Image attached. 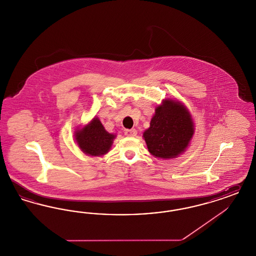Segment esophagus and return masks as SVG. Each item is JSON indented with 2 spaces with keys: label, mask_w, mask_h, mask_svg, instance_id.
<instances>
[{
  "label": "esophagus",
  "mask_w": 256,
  "mask_h": 256,
  "mask_svg": "<svg viewBox=\"0 0 256 256\" xmlns=\"http://www.w3.org/2000/svg\"><path fill=\"white\" fill-rule=\"evenodd\" d=\"M124 134L127 136H134L136 134V129H127L124 131Z\"/></svg>",
  "instance_id": "obj_1"
}]
</instances>
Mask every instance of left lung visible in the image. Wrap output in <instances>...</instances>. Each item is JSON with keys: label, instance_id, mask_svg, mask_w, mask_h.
I'll return each mask as SVG.
<instances>
[{"label": "left lung", "instance_id": "obj_1", "mask_svg": "<svg viewBox=\"0 0 256 256\" xmlns=\"http://www.w3.org/2000/svg\"><path fill=\"white\" fill-rule=\"evenodd\" d=\"M194 134V125L186 106L178 100L167 98L156 107L143 138L154 156L170 160L187 149Z\"/></svg>", "mask_w": 256, "mask_h": 256}]
</instances>
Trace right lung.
<instances>
[{
  "instance_id": "right-lung-1",
  "label": "right lung",
  "mask_w": 256,
  "mask_h": 256,
  "mask_svg": "<svg viewBox=\"0 0 256 256\" xmlns=\"http://www.w3.org/2000/svg\"><path fill=\"white\" fill-rule=\"evenodd\" d=\"M116 134L107 132L98 118L75 132L80 149L87 156H102L111 149Z\"/></svg>"
}]
</instances>
